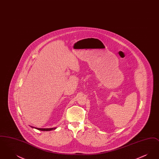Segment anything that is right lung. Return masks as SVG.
<instances>
[{
    "mask_svg": "<svg viewBox=\"0 0 159 159\" xmlns=\"http://www.w3.org/2000/svg\"><path fill=\"white\" fill-rule=\"evenodd\" d=\"M31 128H33L37 129L38 130H42V131H50V130H55L56 128H34L31 126Z\"/></svg>",
    "mask_w": 159,
    "mask_h": 159,
    "instance_id": "add662e5",
    "label": "right lung"
}]
</instances>
